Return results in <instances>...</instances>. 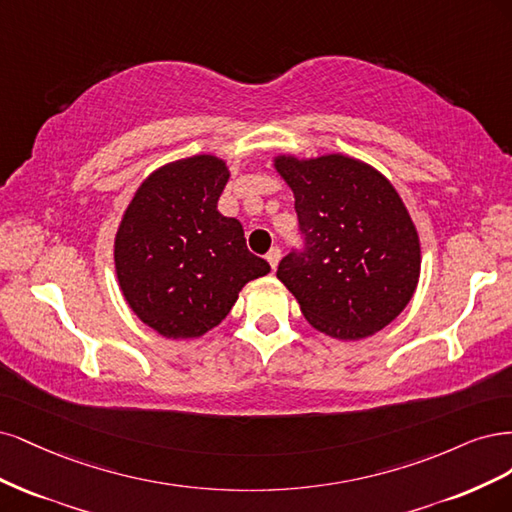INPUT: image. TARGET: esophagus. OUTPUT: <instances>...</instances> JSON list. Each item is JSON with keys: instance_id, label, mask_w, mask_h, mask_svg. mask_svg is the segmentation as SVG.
<instances>
[{"instance_id": "obj_1", "label": "esophagus", "mask_w": 512, "mask_h": 512, "mask_svg": "<svg viewBox=\"0 0 512 512\" xmlns=\"http://www.w3.org/2000/svg\"><path fill=\"white\" fill-rule=\"evenodd\" d=\"M280 255H283V253H280V249H278V246H272V249L268 251L266 259H268V263H270V266H272V270H276V268H278V261H280Z\"/></svg>"}]
</instances>
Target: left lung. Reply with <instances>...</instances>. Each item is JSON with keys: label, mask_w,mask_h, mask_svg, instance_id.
I'll return each instance as SVG.
<instances>
[{"label": "left lung", "mask_w": 512, "mask_h": 512, "mask_svg": "<svg viewBox=\"0 0 512 512\" xmlns=\"http://www.w3.org/2000/svg\"><path fill=\"white\" fill-rule=\"evenodd\" d=\"M291 187L304 249L276 276L306 321L336 340H361L389 325L419 283L417 227L389 180L340 153L274 157Z\"/></svg>", "instance_id": "left-lung-1"}]
</instances>
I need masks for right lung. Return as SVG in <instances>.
<instances>
[{
	"label": "right lung",
	"instance_id": "obj_1",
	"mask_svg": "<svg viewBox=\"0 0 512 512\" xmlns=\"http://www.w3.org/2000/svg\"><path fill=\"white\" fill-rule=\"evenodd\" d=\"M225 161L193 155L148 176L114 238L119 287L136 317L163 338H200L217 327L242 287L270 272L246 249L238 219L223 217Z\"/></svg>",
	"mask_w": 512,
	"mask_h": 512
}]
</instances>
